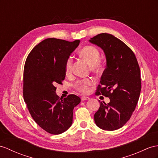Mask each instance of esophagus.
I'll return each mask as SVG.
<instances>
[{
	"label": "esophagus",
	"mask_w": 158,
	"mask_h": 158,
	"mask_svg": "<svg viewBox=\"0 0 158 158\" xmlns=\"http://www.w3.org/2000/svg\"><path fill=\"white\" fill-rule=\"evenodd\" d=\"M90 98L89 97H86V96H83V97H81V100L82 101H86V100H88Z\"/></svg>",
	"instance_id": "34e87169"
}]
</instances>
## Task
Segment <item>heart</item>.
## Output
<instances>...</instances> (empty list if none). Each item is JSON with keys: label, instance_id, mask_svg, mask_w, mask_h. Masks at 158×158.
Instances as JSON below:
<instances>
[{"label": "heart", "instance_id": "obj_1", "mask_svg": "<svg viewBox=\"0 0 158 158\" xmlns=\"http://www.w3.org/2000/svg\"><path fill=\"white\" fill-rule=\"evenodd\" d=\"M79 53L80 56L82 58L86 60L88 64L91 65V68L92 70L96 72H100L101 68H100V66L98 63L100 60V53L97 48L93 47V46L87 45L80 49ZM72 60L70 57V58H68L66 60V64H65V70H66V74H70L72 72ZM92 81L91 80L84 79L77 82L76 84V87L80 92L86 93L89 90L88 86L92 85Z\"/></svg>", "mask_w": 158, "mask_h": 158}]
</instances>
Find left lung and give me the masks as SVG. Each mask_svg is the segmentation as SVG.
I'll list each match as a JSON object with an SVG mask.
<instances>
[{
    "label": "left lung",
    "mask_w": 158,
    "mask_h": 158,
    "mask_svg": "<svg viewBox=\"0 0 158 158\" xmlns=\"http://www.w3.org/2000/svg\"><path fill=\"white\" fill-rule=\"evenodd\" d=\"M89 42L101 48L106 67L101 77L97 94L109 97L110 102H100L94 115L99 128L114 131L122 127L135 109L141 83L140 69L134 53L127 45L111 34L102 33Z\"/></svg>",
    "instance_id": "left-lung-1"
}]
</instances>
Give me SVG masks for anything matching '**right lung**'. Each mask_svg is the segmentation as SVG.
Listing matches in <instances>:
<instances>
[{"label": "right lung", "instance_id": "right-lung-1", "mask_svg": "<svg viewBox=\"0 0 158 158\" xmlns=\"http://www.w3.org/2000/svg\"><path fill=\"white\" fill-rule=\"evenodd\" d=\"M80 41L48 38L37 45L27 57L23 73V97L28 110L40 127L53 135L72 124L73 110L81 101L70 94L59 98L55 84L66 76L65 64Z\"/></svg>", "mask_w": 158, "mask_h": 158}]
</instances>
